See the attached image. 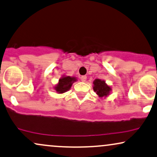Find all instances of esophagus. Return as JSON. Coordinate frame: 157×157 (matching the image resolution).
<instances>
[{
  "label": "esophagus",
  "mask_w": 157,
  "mask_h": 157,
  "mask_svg": "<svg viewBox=\"0 0 157 157\" xmlns=\"http://www.w3.org/2000/svg\"><path fill=\"white\" fill-rule=\"evenodd\" d=\"M81 80H82V82H86V75H82V76H81Z\"/></svg>",
  "instance_id": "34e87169"
}]
</instances>
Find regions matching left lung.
Returning a JSON list of instances; mask_svg holds the SVG:
<instances>
[{
	"label": "left lung",
	"instance_id": "left-lung-1",
	"mask_svg": "<svg viewBox=\"0 0 157 157\" xmlns=\"http://www.w3.org/2000/svg\"><path fill=\"white\" fill-rule=\"evenodd\" d=\"M93 84V90L100 98L107 97L111 91V88L105 84V81H102L98 78L94 81Z\"/></svg>",
	"mask_w": 157,
	"mask_h": 157
}]
</instances>
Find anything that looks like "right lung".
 I'll use <instances>...</instances> for the list:
<instances>
[{
    "instance_id": "add662e5",
    "label": "right lung",
    "mask_w": 157,
    "mask_h": 157,
    "mask_svg": "<svg viewBox=\"0 0 157 157\" xmlns=\"http://www.w3.org/2000/svg\"><path fill=\"white\" fill-rule=\"evenodd\" d=\"M76 81L75 77L71 76H63L59 80V83L55 87V90L58 93H64L71 89L73 83Z\"/></svg>"
}]
</instances>
